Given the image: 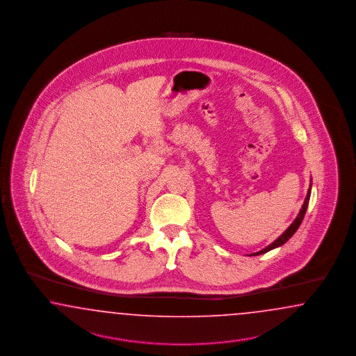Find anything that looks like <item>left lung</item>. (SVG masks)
<instances>
[{
	"label": "left lung",
	"instance_id": "obj_1",
	"mask_svg": "<svg viewBox=\"0 0 356 356\" xmlns=\"http://www.w3.org/2000/svg\"><path fill=\"white\" fill-rule=\"evenodd\" d=\"M311 189H312V180H311V184H309V189H308V193H307V197H305V200H304V204H302V209H300V211H299V214L296 216V219L292 222L290 227L280 235L277 240H274L270 245H268L266 248L262 249V250H259V252H256V253H252V254H249V256H259V254H264V253H266V252H269L271 249L278 248L280 245H283L286 241H289L290 238H291L292 235L298 231V228L300 227L302 225V219H304V216H305V211H307V209H308V204H309V198H311Z\"/></svg>",
	"mask_w": 356,
	"mask_h": 356
}]
</instances>
